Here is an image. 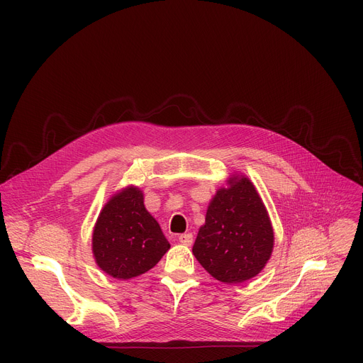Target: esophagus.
Wrapping results in <instances>:
<instances>
[{"mask_svg": "<svg viewBox=\"0 0 363 363\" xmlns=\"http://www.w3.org/2000/svg\"><path fill=\"white\" fill-rule=\"evenodd\" d=\"M178 241H179L181 244H184V245H191V244H193V234H189V233L181 234V235L178 237Z\"/></svg>", "mask_w": 363, "mask_h": 363, "instance_id": "34e87169", "label": "esophagus"}]
</instances>
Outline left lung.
Instances as JSON below:
<instances>
[{
  "mask_svg": "<svg viewBox=\"0 0 363 363\" xmlns=\"http://www.w3.org/2000/svg\"><path fill=\"white\" fill-rule=\"evenodd\" d=\"M274 250V230L253 182L233 177L219 188L206 212L193 253L203 268L225 284L256 277Z\"/></svg>",
  "mask_w": 363,
  "mask_h": 363,
  "instance_id": "1",
  "label": "left lung"
}]
</instances>
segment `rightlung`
<instances>
[{"mask_svg":"<svg viewBox=\"0 0 363 363\" xmlns=\"http://www.w3.org/2000/svg\"><path fill=\"white\" fill-rule=\"evenodd\" d=\"M170 244L144 206L137 186H126L103 207L94 226L92 255L99 268L116 279L135 278L156 266Z\"/></svg>","mask_w":363,"mask_h":363,"instance_id":"add662e5","label":"right lung"}]
</instances>
